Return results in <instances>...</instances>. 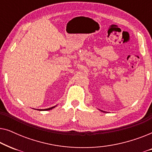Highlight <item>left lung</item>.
<instances>
[{
	"label": "left lung",
	"mask_w": 152,
	"mask_h": 152,
	"mask_svg": "<svg viewBox=\"0 0 152 152\" xmlns=\"http://www.w3.org/2000/svg\"><path fill=\"white\" fill-rule=\"evenodd\" d=\"M100 111H102V112H104H104H105V111H102V110H100Z\"/></svg>",
	"instance_id": "obj_1"
}]
</instances>
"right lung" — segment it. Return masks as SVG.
Returning <instances> with one entry per match:
<instances>
[{
    "mask_svg": "<svg viewBox=\"0 0 152 152\" xmlns=\"http://www.w3.org/2000/svg\"><path fill=\"white\" fill-rule=\"evenodd\" d=\"M56 107H57V105L55 106V107H53L48 108V109H37V110H38V111H49V110L53 109H54V108Z\"/></svg>",
    "mask_w": 152,
    "mask_h": 152,
    "instance_id": "1",
    "label": "right lung"
}]
</instances>
